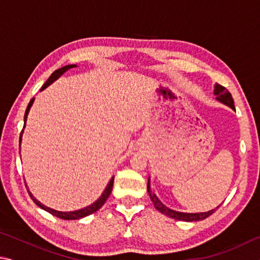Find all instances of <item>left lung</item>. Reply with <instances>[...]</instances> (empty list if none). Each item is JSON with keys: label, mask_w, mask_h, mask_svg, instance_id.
Listing matches in <instances>:
<instances>
[{"label": "left lung", "mask_w": 260, "mask_h": 260, "mask_svg": "<svg viewBox=\"0 0 260 260\" xmlns=\"http://www.w3.org/2000/svg\"><path fill=\"white\" fill-rule=\"evenodd\" d=\"M213 94L215 95V100L219 101V102H221L222 104L227 105V107H230L231 109L235 110L234 107V101H233V98L230 91H228L225 87L220 86L219 83H215L214 85V90H213ZM148 192H149V196H150V200L155 205V208L161 212L162 214L167 215V217L172 218V219H177V220H181V221H200V220H204L205 218L210 217L211 214H212L215 210H217L219 206H217L215 209H212L208 211V212H197V213H187V212H179V211H174L172 209L167 208L166 205H164L159 201V199L155 195V193L151 192L150 190V178L148 179Z\"/></svg>", "instance_id": "left-lung-1"}]
</instances>
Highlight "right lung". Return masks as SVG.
<instances>
[{
  "instance_id": "right-lung-1",
  "label": "right lung",
  "mask_w": 260,
  "mask_h": 260,
  "mask_svg": "<svg viewBox=\"0 0 260 260\" xmlns=\"http://www.w3.org/2000/svg\"><path fill=\"white\" fill-rule=\"evenodd\" d=\"M73 68H77V65H76V64L67 65V67H63V68H60V69H58V70H56L55 72H52V74H51V76L49 77V79H48V80L46 81L45 85L42 86L41 90L46 89V88H47L48 86H50L51 83L54 82V81H56L57 79H58L60 76H63V74H64L65 72H67L68 70H70V69H73ZM34 100H35V99H32V100H30V101H29V103H28V105H27V108H26L25 116H24V128H25V126H26V120H27L28 112H29L30 108H32ZM24 128H23V131H21V133H20V138H19V146L21 144V138H23V132H24ZM113 180H114V177H112L111 179H110V181H109V183L107 184V187H105L104 191L102 192V195H101V196L99 197V200H98V201H95L93 204L88 205V206H86V208H82V209H80V210L70 211V212H63V211H57V210H54V209H51V208H48V206H46L45 204H42L40 201H38L37 199H35V197L32 195V192H30V191L28 190V188H27V191H28V195L30 196V199L33 200L34 203L37 204L38 206H40V208H41L42 210L47 211V212H49L50 214L55 215V217H57V218H60V219H64V220H78V219L85 218V217H87V215H89V214H91V213H94V212H96V211H98V210H100L101 208H102V206L104 205L105 202H107L108 197L110 196V193H111L112 186H113ZM25 184H26V183H25Z\"/></svg>"
}]
</instances>
